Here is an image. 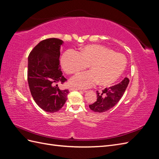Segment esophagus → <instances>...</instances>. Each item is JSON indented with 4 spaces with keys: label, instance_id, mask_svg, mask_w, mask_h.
Segmentation results:
<instances>
[{
    "label": "esophagus",
    "instance_id": "34e87169",
    "mask_svg": "<svg viewBox=\"0 0 159 159\" xmlns=\"http://www.w3.org/2000/svg\"><path fill=\"white\" fill-rule=\"evenodd\" d=\"M70 91H81V90L80 89H79V88H71L70 89Z\"/></svg>",
    "mask_w": 159,
    "mask_h": 159
}]
</instances>
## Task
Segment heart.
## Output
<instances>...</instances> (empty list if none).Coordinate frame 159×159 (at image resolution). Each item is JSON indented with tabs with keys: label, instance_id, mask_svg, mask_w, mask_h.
<instances>
[{
	"label": "heart",
	"instance_id": "obj_1",
	"mask_svg": "<svg viewBox=\"0 0 159 159\" xmlns=\"http://www.w3.org/2000/svg\"><path fill=\"white\" fill-rule=\"evenodd\" d=\"M61 65L66 73L74 74L89 67L90 71L74 76L71 85L87 89L99 84L107 86L115 83L124 72L127 59L121 53L101 45H88L79 53L69 50L61 57Z\"/></svg>",
	"mask_w": 159,
	"mask_h": 159
}]
</instances>
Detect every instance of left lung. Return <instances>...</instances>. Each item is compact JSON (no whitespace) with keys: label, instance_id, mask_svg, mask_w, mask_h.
<instances>
[{"label":"left lung","instance_id":"1","mask_svg":"<svg viewBox=\"0 0 159 159\" xmlns=\"http://www.w3.org/2000/svg\"><path fill=\"white\" fill-rule=\"evenodd\" d=\"M129 83V78H125L121 82L108 88H106L102 92L96 91L98 99L95 103L89 105L91 110L94 112L103 113L113 107L122 98Z\"/></svg>","mask_w":159,"mask_h":159}]
</instances>
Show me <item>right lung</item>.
I'll use <instances>...</instances> for the list:
<instances>
[{"label": "right lung", "mask_w": 159, "mask_h": 159, "mask_svg": "<svg viewBox=\"0 0 159 159\" xmlns=\"http://www.w3.org/2000/svg\"><path fill=\"white\" fill-rule=\"evenodd\" d=\"M63 41L48 38L34 48L28 58V82L34 100L46 112L58 111L64 106L68 89L61 90L57 84L65 78L60 65V46Z\"/></svg>", "instance_id": "right-lung-1"}]
</instances>
